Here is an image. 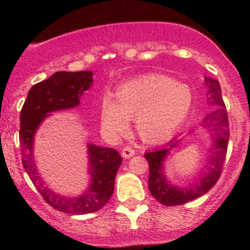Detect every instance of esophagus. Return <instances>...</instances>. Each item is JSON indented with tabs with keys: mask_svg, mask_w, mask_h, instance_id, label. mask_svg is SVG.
<instances>
[{
	"mask_svg": "<svg viewBox=\"0 0 250 250\" xmlns=\"http://www.w3.org/2000/svg\"><path fill=\"white\" fill-rule=\"evenodd\" d=\"M122 156L125 157V159H129V157L134 156L135 155V150L131 147H129V146H127V147H125L122 149Z\"/></svg>",
	"mask_w": 250,
	"mask_h": 250,
	"instance_id": "1",
	"label": "esophagus"
}]
</instances>
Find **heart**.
<instances>
[{
    "instance_id": "b5f03b06",
    "label": "heart",
    "mask_w": 250,
    "mask_h": 250,
    "mask_svg": "<svg viewBox=\"0 0 250 250\" xmlns=\"http://www.w3.org/2000/svg\"><path fill=\"white\" fill-rule=\"evenodd\" d=\"M193 103L187 84L170 77L140 76L122 83L116 89L115 99L103 96L100 108L101 125L114 137L128 133L130 122L136 120V129L143 141H165L179 129Z\"/></svg>"
}]
</instances>
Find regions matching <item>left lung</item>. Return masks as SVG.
<instances>
[{
  "instance_id": "left-lung-1",
  "label": "left lung",
  "mask_w": 250,
  "mask_h": 250,
  "mask_svg": "<svg viewBox=\"0 0 250 250\" xmlns=\"http://www.w3.org/2000/svg\"><path fill=\"white\" fill-rule=\"evenodd\" d=\"M205 85L207 88V102L214 109L205 117L201 127L207 129L208 133L211 135L213 147L208 159L209 166L206 167V170H201L202 173L200 174L199 180L188 185L187 187H179L171 185L170 181L166 177L163 171L166 159L171 149L177 147L181 141L180 139L171 140L166 147L145 155L149 163V190L161 205H185L189 201L202 196L214 187L222 171L229 141L228 116L219 81L210 77H205Z\"/></svg>"
}]
</instances>
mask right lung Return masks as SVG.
Returning a JSON list of instances; mask_svg holds the SVG:
<instances>
[{"label": "right lung", "instance_id": "obj_1", "mask_svg": "<svg viewBox=\"0 0 250 250\" xmlns=\"http://www.w3.org/2000/svg\"><path fill=\"white\" fill-rule=\"evenodd\" d=\"M93 84L91 71H57L30 88L20 116V145L23 167L48 205L67 214H90L104 207L114 193L122 157L115 149L88 145L90 185L82 195L67 197L44 185L34 161V139L40 125L50 113L80 104V99Z\"/></svg>", "mask_w": 250, "mask_h": 250}]
</instances>
